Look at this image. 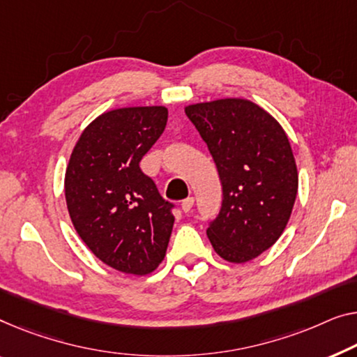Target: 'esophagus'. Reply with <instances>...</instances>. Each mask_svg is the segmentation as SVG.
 Instances as JSON below:
<instances>
[{
    "mask_svg": "<svg viewBox=\"0 0 357 357\" xmlns=\"http://www.w3.org/2000/svg\"><path fill=\"white\" fill-rule=\"evenodd\" d=\"M192 206H194V197H188V199H184L183 204H181V208H183L184 213H189L192 210Z\"/></svg>",
    "mask_w": 357,
    "mask_h": 357,
    "instance_id": "esophagus-1",
    "label": "esophagus"
}]
</instances>
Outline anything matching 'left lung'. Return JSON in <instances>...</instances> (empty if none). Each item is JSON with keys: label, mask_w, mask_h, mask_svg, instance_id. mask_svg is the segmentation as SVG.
<instances>
[{"label": "left lung", "mask_w": 357, "mask_h": 357, "mask_svg": "<svg viewBox=\"0 0 357 357\" xmlns=\"http://www.w3.org/2000/svg\"><path fill=\"white\" fill-rule=\"evenodd\" d=\"M185 115L208 146L222 185L206 236L226 261H250L274 245L294 208L298 173L289 137L245 99L194 104Z\"/></svg>", "instance_id": "obj_1"}]
</instances>
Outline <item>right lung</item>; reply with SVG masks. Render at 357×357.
Wrapping results in <instances>:
<instances>
[{
	"label": "right lung",
	"instance_id": "obj_1",
	"mask_svg": "<svg viewBox=\"0 0 357 357\" xmlns=\"http://www.w3.org/2000/svg\"><path fill=\"white\" fill-rule=\"evenodd\" d=\"M168 110L105 112L82 132L66 172V200L78 236L100 261L146 275L163 261L174 204L139 163L167 126Z\"/></svg>",
	"mask_w": 357,
	"mask_h": 357
}]
</instances>
